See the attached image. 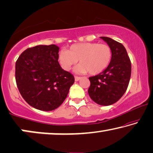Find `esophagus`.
Listing matches in <instances>:
<instances>
[{
    "label": "esophagus",
    "mask_w": 153,
    "mask_h": 153,
    "mask_svg": "<svg viewBox=\"0 0 153 153\" xmlns=\"http://www.w3.org/2000/svg\"><path fill=\"white\" fill-rule=\"evenodd\" d=\"M81 79V77H79V76H75L74 77V80L75 81H78L80 80V79Z\"/></svg>",
    "instance_id": "34e87169"
}]
</instances>
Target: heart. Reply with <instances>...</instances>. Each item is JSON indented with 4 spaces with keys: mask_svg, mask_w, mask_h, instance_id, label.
<instances>
[{
    "mask_svg": "<svg viewBox=\"0 0 153 153\" xmlns=\"http://www.w3.org/2000/svg\"><path fill=\"white\" fill-rule=\"evenodd\" d=\"M112 50L106 44L81 43L73 44L69 50H62L58 54V61L65 71L71 70L79 60L75 72L85 74L89 72L95 75L102 72L109 65L112 59Z\"/></svg>",
    "mask_w": 153,
    "mask_h": 153,
    "instance_id": "heart-1",
    "label": "heart"
}]
</instances>
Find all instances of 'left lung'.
I'll return each instance as SVG.
<instances>
[{
	"label": "left lung",
	"instance_id": "8db88e82",
	"mask_svg": "<svg viewBox=\"0 0 153 153\" xmlns=\"http://www.w3.org/2000/svg\"><path fill=\"white\" fill-rule=\"evenodd\" d=\"M100 38L111 48L112 59L104 71L89 77L88 94L99 105H110L119 101L127 90L131 76V63L122 44L109 37Z\"/></svg>",
	"mask_w": 153,
	"mask_h": 153
}]
</instances>
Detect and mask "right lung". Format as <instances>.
Instances as JSON below:
<instances>
[{"mask_svg":"<svg viewBox=\"0 0 153 153\" xmlns=\"http://www.w3.org/2000/svg\"><path fill=\"white\" fill-rule=\"evenodd\" d=\"M59 48L40 45L27 48L16 62L15 76L21 96L29 105L43 111L59 108L74 82L58 61Z\"/></svg>","mask_w":153,"mask_h":153,"instance_id":"right-lung-1","label":"right lung"}]
</instances>
